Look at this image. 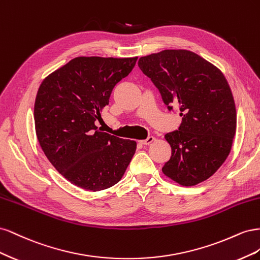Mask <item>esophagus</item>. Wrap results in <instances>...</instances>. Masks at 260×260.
<instances>
[{"mask_svg":"<svg viewBox=\"0 0 260 260\" xmlns=\"http://www.w3.org/2000/svg\"><path fill=\"white\" fill-rule=\"evenodd\" d=\"M154 140H155V138H154L153 136H149V137H147L145 140L140 141V143L143 144V145H148V144H151Z\"/></svg>","mask_w":260,"mask_h":260,"instance_id":"obj_1","label":"esophagus"}]
</instances>
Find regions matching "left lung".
<instances>
[{"instance_id": "left-lung-1", "label": "left lung", "mask_w": 260, "mask_h": 260, "mask_svg": "<svg viewBox=\"0 0 260 260\" xmlns=\"http://www.w3.org/2000/svg\"><path fill=\"white\" fill-rule=\"evenodd\" d=\"M169 111L179 107L178 130L167 133L170 159L162 172L184 186L207 180L231 151L237 130L233 95L223 74L200 55L165 50L139 59Z\"/></svg>"}]
</instances>
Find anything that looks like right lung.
<instances>
[{"label": "right lung", "instance_id": "1", "mask_svg": "<svg viewBox=\"0 0 260 260\" xmlns=\"http://www.w3.org/2000/svg\"><path fill=\"white\" fill-rule=\"evenodd\" d=\"M137 59L76 57L38 90L35 123L42 151L62 177L86 191L119 182L136 153V141L98 130L95 121Z\"/></svg>", "mask_w": 260, "mask_h": 260}]
</instances>
